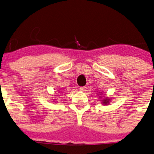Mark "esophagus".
<instances>
[{"instance_id":"34e87169","label":"esophagus","mask_w":154,"mask_h":154,"mask_svg":"<svg viewBox=\"0 0 154 154\" xmlns=\"http://www.w3.org/2000/svg\"><path fill=\"white\" fill-rule=\"evenodd\" d=\"M79 89H80L81 91H86L87 87H79Z\"/></svg>"}]
</instances>
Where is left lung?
Instances as JSON below:
<instances>
[{"label": "left lung", "mask_w": 154, "mask_h": 154, "mask_svg": "<svg viewBox=\"0 0 154 154\" xmlns=\"http://www.w3.org/2000/svg\"><path fill=\"white\" fill-rule=\"evenodd\" d=\"M109 100H108V99H106V100H104L102 101L103 104H109Z\"/></svg>", "instance_id": "obj_1"}]
</instances>
